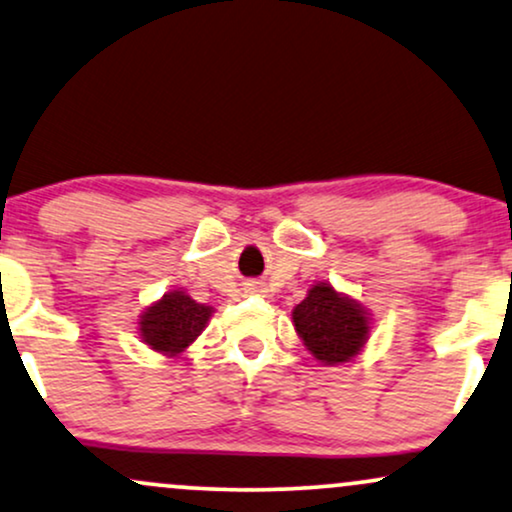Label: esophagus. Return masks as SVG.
I'll return each instance as SVG.
<instances>
[{
	"label": "esophagus",
	"instance_id": "34e87169",
	"mask_svg": "<svg viewBox=\"0 0 512 512\" xmlns=\"http://www.w3.org/2000/svg\"><path fill=\"white\" fill-rule=\"evenodd\" d=\"M249 289H254V292H256V289H258V287H256V285H251V287H249Z\"/></svg>",
	"mask_w": 512,
	"mask_h": 512
}]
</instances>
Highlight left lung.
Instances as JSON below:
<instances>
[{"mask_svg": "<svg viewBox=\"0 0 512 512\" xmlns=\"http://www.w3.org/2000/svg\"><path fill=\"white\" fill-rule=\"evenodd\" d=\"M292 320L308 351L325 365L351 361L363 349L370 332L365 308L334 292L327 282L308 289L306 299L292 311Z\"/></svg>", "mask_w": 512, "mask_h": 512, "instance_id": "1", "label": "left lung"}]
</instances>
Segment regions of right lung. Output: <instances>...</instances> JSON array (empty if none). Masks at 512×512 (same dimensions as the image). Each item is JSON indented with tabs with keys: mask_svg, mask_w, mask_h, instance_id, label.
<instances>
[{
	"mask_svg": "<svg viewBox=\"0 0 512 512\" xmlns=\"http://www.w3.org/2000/svg\"><path fill=\"white\" fill-rule=\"evenodd\" d=\"M213 308L197 304L185 292L163 294L140 315V332L149 349L178 356L204 332Z\"/></svg>",
	"mask_w": 512,
	"mask_h": 512,
	"instance_id": "obj_1",
	"label": "right lung"
}]
</instances>
